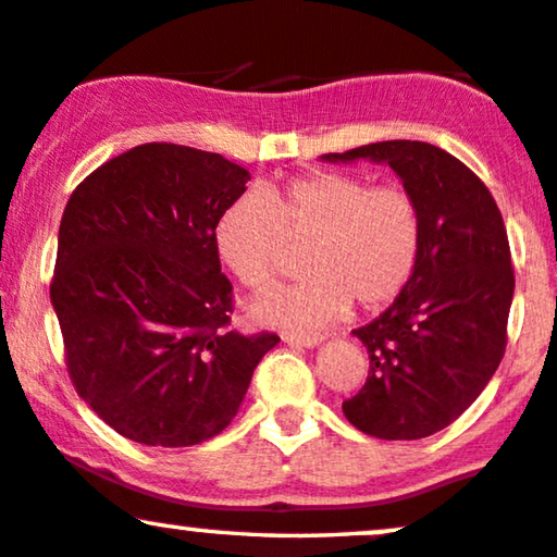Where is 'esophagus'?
I'll return each mask as SVG.
<instances>
[{"label": "esophagus", "instance_id": "esophagus-1", "mask_svg": "<svg viewBox=\"0 0 557 557\" xmlns=\"http://www.w3.org/2000/svg\"><path fill=\"white\" fill-rule=\"evenodd\" d=\"M283 338L287 341V344H293V346H306V348L321 344V338H318V336H298V333H285Z\"/></svg>", "mask_w": 557, "mask_h": 557}]
</instances>
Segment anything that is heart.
Wrapping results in <instances>:
<instances>
[{
	"label": "heart",
	"instance_id": "heart-1",
	"mask_svg": "<svg viewBox=\"0 0 557 557\" xmlns=\"http://www.w3.org/2000/svg\"><path fill=\"white\" fill-rule=\"evenodd\" d=\"M213 242L228 272L255 293L277 280L290 242L308 244L310 277L267 295L255 315L290 331H318L351 300L380 310L403 295L420 264L425 216L405 185L318 170L236 196L221 211Z\"/></svg>",
	"mask_w": 557,
	"mask_h": 557
}]
</instances>
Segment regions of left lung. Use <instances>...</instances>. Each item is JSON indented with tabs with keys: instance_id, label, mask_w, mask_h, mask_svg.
I'll return each instance as SVG.
<instances>
[{
	"instance_id": "obj_1",
	"label": "left lung",
	"mask_w": 557,
	"mask_h": 557,
	"mask_svg": "<svg viewBox=\"0 0 557 557\" xmlns=\"http://www.w3.org/2000/svg\"><path fill=\"white\" fill-rule=\"evenodd\" d=\"M359 158L387 162L414 193L425 244L403 295L354 331L369 374L344 414L374 438H428L469 410L507 348L515 295L507 228L484 181L441 147L389 139L325 154Z\"/></svg>"
}]
</instances>
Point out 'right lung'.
<instances>
[{
	"instance_id": "right-lung-1",
	"label": "right lung",
	"mask_w": 557,
	"mask_h": 557,
	"mask_svg": "<svg viewBox=\"0 0 557 557\" xmlns=\"http://www.w3.org/2000/svg\"><path fill=\"white\" fill-rule=\"evenodd\" d=\"M249 170L150 143L96 168L65 203L50 302L78 397L124 438L183 448L234 420L270 331H232L213 242Z\"/></svg>"
}]
</instances>
